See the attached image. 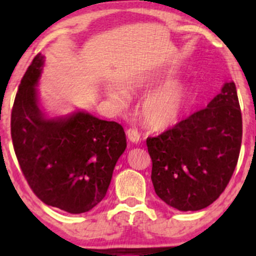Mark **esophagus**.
<instances>
[{
  "instance_id": "obj_1",
  "label": "esophagus",
  "mask_w": 256,
  "mask_h": 256,
  "mask_svg": "<svg viewBox=\"0 0 256 256\" xmlns=\"http://www.w3.org/2000/svg\"><path fill=\"white\" fill-rule=\"evenodd\" d=\"M126 134H128V140H131V142H134V143H137L138 140H140V132L137 131V128H128V131H126Z\"/></svg>"
}]
</instances>
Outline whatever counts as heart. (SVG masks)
Here are the masks:
<instances>
[{"mask_svg": "<svg viewBox=\"0 0 256 256\" xmlns=\"http://www.w3.org/2000/svg\"><path fill=\"white\" fill-rule=\"evenodd\" d=\"M110 98L119 106L128 102L124 91H113ZM188 98L189 90L184 83L179 80L167 82L146 96L142 106L143 119L150 128H168L178 122L186 106Z\"/></svg>", "mask_w": 256, "mask_h": 256, "instance_id": "obj_1", "label": "heart"}]
</instances>
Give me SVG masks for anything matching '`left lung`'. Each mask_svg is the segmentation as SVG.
<instances>
[{"label": "left lung", "mask_w": 256, "mask_h": 256, "mask_svg": "<svg viewBox=\"0 0 256 256\" xmlns=\"http://www.w3.org/2000/svg\"><path fill=\"white\" fill-rule=\"evenodd\" d=\"M242 143V114L234 82L204 110L146 138L156 195L178 210H200L222 195Z\"/></svg>", "instance_id": "left-lung-1"}]
</instances>
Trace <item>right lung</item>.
Masks as SVG:
<instances>
[{
	"instance_id": "right-lung-1",
	"label": "right lung",
	"mask_w": 256,
	"mask_h": 256,
	"mask_svg": "<svg viewBox=\"0 0 256 256\" xmlns=\"http://www.w3.org/2000/svg\"><path fill=\"white\" fill-rule=\"evenodd\" d=\"M43 64L42 55H36L14 100V152L40 201L72 214L89 212L104 200L116 161L125 150L124 128L82 110L46 118L36 89Z\"/></svg>"
}]
</instances>
